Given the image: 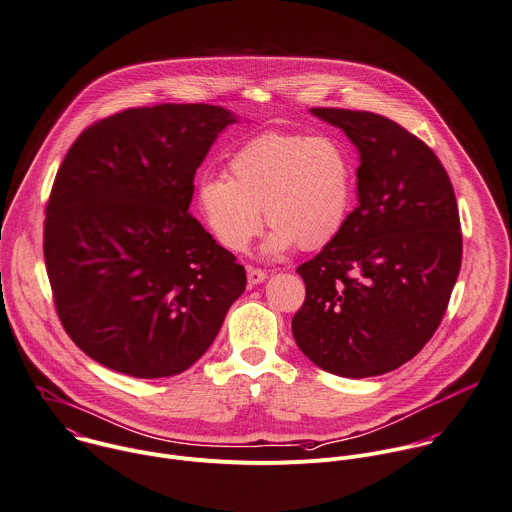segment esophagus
Here are the masks:
<instances>
[{
	"label": "esophagus",
	"instance_id": "1",
	"mask_svg": "<svg viewBox=\"0 0 512 512\" xmlns=\"http://www.w3.org/2000/svg\"><path fill=\"white\" fill-rule=\"evenodd\" d=\"M264 280H266V272H264V270L254 268V266H248V284H250V286L262 284Z\"/></svg>",
	"mask_w": 512,
	"mask_h": 512
}]
</instances>
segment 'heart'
<instances>
[{"mask_svg":"<svg viewBox=\"0 0 512 512\" xmlns=\"http://www.w3.org/2000/svg\"><path fill=\"white\" fill-rule=\"evenodd\" d=\"M230 178L198 184L200 212L216 240L232 252L248 248L264 218L272 224L268 254L294 244L318 250L344 228L354 196V160L336 136L264 132L228 162Z\"/></svg>","mask_w":512,"mask_h":512,"instance_id":"heart-1","label":"heart"}]
</instances>
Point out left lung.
I'll return each instance as SVG.
<instances>
[{"label":"left lung","mask_w":512,"mask_h":512,"mask_svg":"<svg viewBox=\"0 0 512 512\" xmlns=\"http://www.w3.org/2000/svg\"><path fill=\"white\" fill-rule=\"evenodd\" d=\"M360 152L358 206L296 272L306 298L292 318L298 348L322 370L390 372L436 332L462 262L458 206L436 154L396 122L312 108Z\"/></svg>","instance_id":"1"}]
</instances>
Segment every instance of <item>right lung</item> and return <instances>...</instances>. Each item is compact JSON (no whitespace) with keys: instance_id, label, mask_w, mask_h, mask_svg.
I'll return each instance as SVG.
<instances>
[{"instance_id":"add662e5","label":"right lung","mask_w":512,"mask_h":512,"mask_svg":"<svg viewBox=\"0 0 512 512\" xmlns=\"http://www.w3.org/2000/svg\"><path fill=\"white\" fill-rule=\"evenodd\" d=\"M234 122L208 104L130 108L68 150L44 258L64 330L102 366L134 378L184 372L244 292V266L190 214L196 170Z\"/></svg>"}]
</instances>
